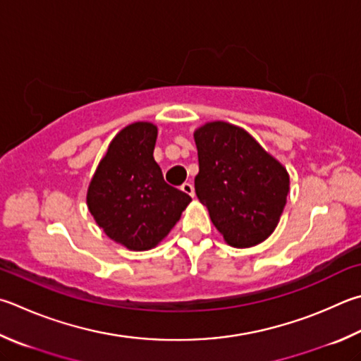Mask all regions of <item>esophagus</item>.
I'll list each match as a JSON object with an SVG mask.
<instances>
[{
    "mask_svg": "<svg viewBox=\"0 0 361 361\" xmlns=\"http://www.w3.org/2000/svg\"><path fill=\"white\" fill-rule=\"evenodd\" d=\"M181 191L185 192V194H188V195H191V197H194V195H195L194 186L191 185V183H183V185H181Z\"/></svg>",
    "mask_w": 361,
    "mask_h": 361,
    "instance_id": "obj_1",
    "label": "esophagus"
}]
</instances>
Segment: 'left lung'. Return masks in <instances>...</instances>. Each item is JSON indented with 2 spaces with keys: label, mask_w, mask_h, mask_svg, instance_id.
I'll return each mask as SVG.
<instances>
[{
  "label": "left lung",
  "mask_w": 361,
  "mask_h": 361,
  "mask_svg": "<svg viewBox=\"0 0 361 361\" xmlns=\"http://www.w3.org/2000/svg\"><path fill=\"white\" fill-rule=\"evenodd\" d=\"M199 154L195 194L227 245L265 241L284 212L290 178L286 167L243 128L209 121L194 130Z\"/></svg>",
  "instance_id": "obj_1"
}]
</instances>
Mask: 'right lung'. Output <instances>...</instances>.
Here are the masks:
<instances>
[{
  "label": "right lung",
  "mask_w": 361,
  "mask_h": 361,
  "mask_svg": "<svg viewBox=\"0 0 361 361\" xmlns=\"http://www.w3.org/2000/svg\"><path fill=\"white\" fill-rule=\"evenodd\" d=\"M158 128L137 121L123 128L99 161L87 192L96 224L130 251L158 246L180 221L191 197L164 181L153 158Z\"/></svg>",
  "instance_id": "obj_1"
}]
</instances>
